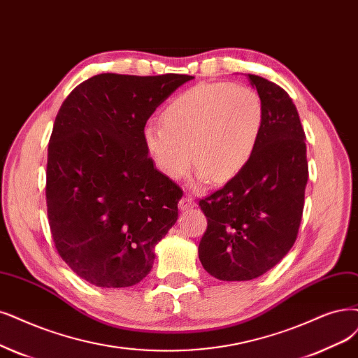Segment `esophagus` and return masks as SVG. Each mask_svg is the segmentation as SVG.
<instances>
[{
	"instance_id": "obj_1",
	"label": "esophagus",
	"mask_w": 358,
	"mask_h": 358,
	"mask_svg": "<svg viewBox=\"0 0 358 358\" xmlns=\"http://www.w3.org/2000/svg\"><path fill=\"white\" fill-rule=\"evenodd\" d=\"M180 208L182 209V210H186V209H190V208H193L196 203H194V197L193 196H190V194H186V196H182V199L180 201Z\"/></svg>"
}]
</instances>
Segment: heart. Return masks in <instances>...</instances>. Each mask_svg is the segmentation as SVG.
Listing matches in <instances>:
<instances>
[{
	"label": "heart",
	"instance_id": "obj_1",
	"mask_svg": "<svg viewBox=\"0 0 358 358\" xmlns=\"http://www.w3.org/2000/svg\"><path fill=\"white\" fill-rule=\"evenodd\" d=\"M161 122L145 125L143 138L164 176L184 177L193 159L201 177L222 182L239 174L254 155L264 106L250 87L199 84L172 99L161 113Z\"/></svg>",
	"mask_w": 358,
	"mask_h": 358
}]
</instances>
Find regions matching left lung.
Segmentation results:
<instances>
[{"instance_id": "obj_1", "label": "left lung", "mask_w": 358, "mask_h": 358, "mask_svg": "<svg viewBox=\"0 0 358 358\" xmlns=\"http://www.w3.org/2000/svg\"><path fill=\"white\" fill-rule=\"evenodd\" d=\"M249 79L264 106L257 149L239 174L199 201L208 220L199 259L224 282L257 279L283 259L298 237L308 180L306 132L292 99L266 78Z\"/></svg>"}]
</instances>
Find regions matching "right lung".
Here are the masks:
<instances>
[{"mask_svg": "<svg viewBox=\"0 0 358 358\" xmlns=\"http://www.w3.org/2000/svg\"><path fill=\"white\" fill-rule=\"evenodd\" d=\"M193 76L100 73L66 97L48 143L45 199L57 254L99 287L140 283L182 190L153 166L143 131Z\"/></svg>", "mask_w": 358, "mask_h": 358, "instance_id": "1", "label": "right lung"}]
</instances>
